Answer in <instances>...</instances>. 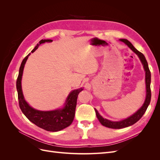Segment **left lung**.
I'll list each match as a JSON object with an SVG mask.
<instances>
[{
    "label": "left lung",
    "mask_w": 160,
    "mask_h": 160,
    "mask_svg": "<svg viewBox=\"0 0 160 160\" xmlns=\"http://www.w3.org/2000/svg\"><path fill=\"white\" fill-rule=\"evenodd\" d=\"M119 41H122L123 42L125 43V45H127L130 48L131 50H132V51H133L135 54L138 56L139 60L142 62L145 72H146V97L143 105L140 108V109H139L136 111V112L133 113L132 115H131L130 117L125 119H123L122 121H119V122H112V121H110L105 118H103L102 116L98 113V110L95 109L97 118H98V119H99V122L102 124L103 126L111 128V129H122L124 128H127L138 122V121L142 118L145 112H146V111L147 110L148 105L150 103L151 96H152L151 89H150V83H151V72H150V71L149 69L148 64L146 59V57H145V56L141 52L138 51L136 49H135L132 43H131L128 40L125 39V38H122V39H119Z\"/></svg>",
    "instance_id": "left-lung-1"
}]
</instances>
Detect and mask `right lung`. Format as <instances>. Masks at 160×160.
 Returning <instances> with one entry per match:
<instances>
[{"mask_svg": "<svg viewBox=\"0 0 160 160\" xmlns=\"http://www.w3.org/2000/svg\"><path fill=\"white\" fill-rule=\"evenodd\" d=\"M52 41V40L51 39H42L39 41V44H37L31 52H35L42 43L45 42H51ZM30 55L31 53L22 60L17 80V89L19 106L22 112L27 119L38 127L49 132H59L69 126L72 123L75 118L77 97L80 92L83 90V88H79L71 91L67 96L64 107L62 108L52 111H39L32 108L28 105L24 98L21 85L23 69L28 57Z\"/></svg>", "mask_w": 160, "mask_h": 160, "instance_id": "1", "label": "right lung"}]
</instances>
